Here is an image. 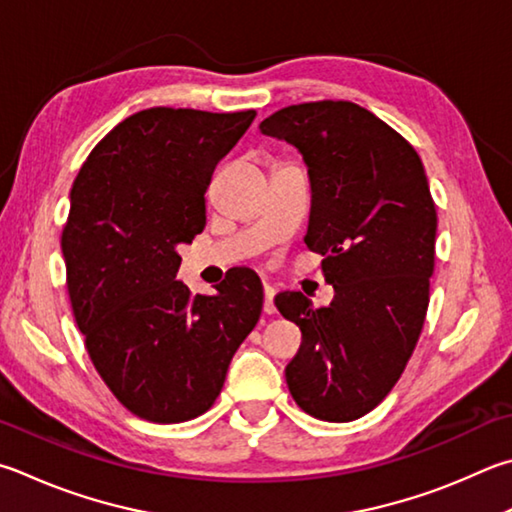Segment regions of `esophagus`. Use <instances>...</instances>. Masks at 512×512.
<instances>
[{
    "label": "esophagus",
    "mask_w": 512,
    "mask_h": 512,
    "mask_svg": "<svg viewBox=\"0 0 512 512\" xmlns=\"http://www.w3.org/2000/svg\"><path fill=\"white\" fill-rule=\"evenodd\" d=\"M275 288L273 286H264V313L266 315H273L275 313Z\"/></svg>",
    "instance_id": "1"
}]
</instances>
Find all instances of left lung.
<instances>
[{"mask_svg":"<svg viewBox=\"0 0 512 512\" xmlns=\"http://www.w3.org/2000/svg\"><path fill=\"white\" fill-rule=\"evenodd\" d=\"M262 134L302 152L311 179L306 246L336 295L300 291L275 306L302 331L286 365L293 401L320 421L365 416L398 383L421 336L434 273L436 208L414 147L349 100L291 105Z\"/></svg>","mask_w":512,"mask_h":512,"instance_id":"8db88e82","label":"left lung"}]
</instances>
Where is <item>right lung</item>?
<instances>
[{"instance_id":"obj_1","label":"right lung","mask_w":512,"mask_h":512,"mask_svg":"<svg viewBox=\"0 0 512 512\" xmlns=\"http://www.w3.org/2000/svg\"><path fill=\"white\" fill-rule=\"evenodd\" d=\"M255 116L143 109L102 138L73 181L62 230L73 318L111 394L145 421L208 412L262 315V282L248 268L215 295L176 280V246L206 226L212 172Z\"/></svg>"}]
</instances>
